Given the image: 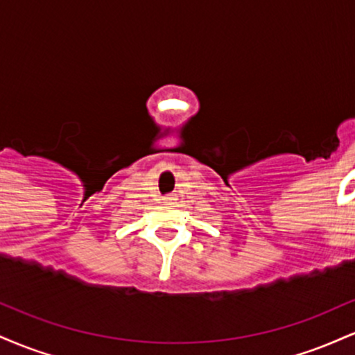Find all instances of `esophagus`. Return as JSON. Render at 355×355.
Listing matches in <instances>:
<instances>
[{"instance_id": "esophagus-1", "label": "esophagus", "mask_w": 355, "mask_h": 355, "mask_svg": "<svg viewBox=\"0 0 355 355\" xmlns=\"http://www.w3.org/2000/svg\"><path fill=\"white\" fill-rule=\"evenodd\" d=\"M175 202H177V197H173V195H165L164 197V203L166 205H173Z\"/></svg>"}]
</instances>
